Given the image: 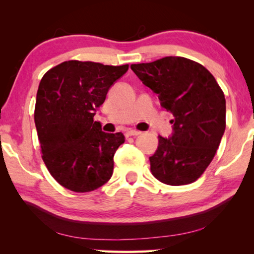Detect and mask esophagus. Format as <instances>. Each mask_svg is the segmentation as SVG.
I'll return each instance as SVG.
<instances>
[{
	"mask_svg": "<svg viewBox=\"0 0 254 254\" xmlns=\"http://www.w3.org/2000/svg\"><path fill=\"white\" fill-rule=\"evenodd\" d=\"M126 134L127 136H133V135L141 134V132L140 131H136V130H133V128H127V130L126 131Z\"/></svg>",
	"mask_w": 254,
	"mask_h": 254,
	"instance_id": "esophagus-1",
	"label": "esophagus"
}]
</instances>
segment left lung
Returning a JSON list of instances; mask_svg holds the SVG:
<instances>
[{
  "mask_svg": "<svg viewBox=\"0 0 254 254\" xmlns=\"http://www.w3.org/2000/svg\"><path fill=\"white\" fill-rule=\"evenodd\" d=\"M131 69L175 117L173 135H159L158 149L149 158L152 175L170 186L196 182L225 131L226 104L220 85L203 65L184 57L133 64Z\"/></svg>",
  "mask_w": 254,
  "mask_h": 254,
  "instance_id": "8db88e82",
  "label": "left lung"
}]
</instances>
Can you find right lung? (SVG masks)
<instances>
[{
  "label": "right lung",
  "mask_w": 254,
  "mask_h": 254,
  "mask_svg": "<svg viewBox=\"0 0 254 254\" xmlns=\"http://www.w3.org/2000/svg\"><path fill=\"white\" fill-rule=\"evenodd\" d=\"M127 69L128 65L68 60L41 78L34 123L42 160L63 187L88 192L112 177L114 153L126 139L121 132H103L94 115Z\"/></svg>",
  "instance_id": "add662e5"
}]
</instances>
